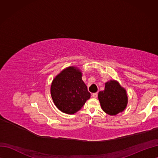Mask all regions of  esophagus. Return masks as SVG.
I'll list each match as a JSON object with an SVG mask.
<instances>
[{"label":"esophagus","mask_w":158,"mask_h":158,"mask_svg":"<svg viewBox=\"0 0 158 158\" xmlns=\"http://www.w3.org/2000/svg\"><path fill=\"white\" fill-rule=\"evenodd\" d=\"M92 97L94 98H96L98 97V93H94L92 94Z\"/></svg>","instance_id":"34e87169"}]
</instances>
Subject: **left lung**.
<instances>
[{
    "instance_id": "obj_1",
    "label": "left lung",
    "mask_w": 158,
    "mask_h": 158,
    "mask_svg": "<svg viewBox=\"0 0 158 158\" xmlns=\"http://www.w3.org/2000/svg\"><path fill=\"white\" fill-rule=\"evenodd\" d=\"M98 99L102 109L110 115L122 112L128 101L125 89L114 80L106 83L105 89L98 94Z\"/></svg>"
}]
</instances>
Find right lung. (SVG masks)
Wrapping results in <instances>:
<instances>
[{"mask_svg": "<svg viewBox=\"0 0 158 158\" xmlns=\"http://www.w3.org/2000/svg\"><path fill=\"white\" fill-rule=\"evenodd\" d=\"M51 94L56 107L62 112L74 114L83 107L90 98L82 73L75 67L64 69L53 80Z\"/></svg>", "mask_w": 158, "mask_h": 158, "instance_id": "add662e5", "label": "right lung"}]
</instances>
